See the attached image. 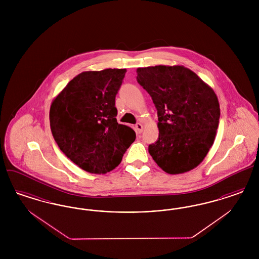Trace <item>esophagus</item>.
I'll use <instances>...</instances> for the list:
<instances>
[{"label":"esophagus","mask_w":259,"mask_h":259,"mask_svg":"<svg viewBox=\"0 0 259 259\" xmlns=\"http://www.w3.org/2000/svg\"><path fill=\"white\" fill-rule=\"evenodd\" d=\"M136 131H137V133L138 134H141L142 132H143V129H144V126L142 125L141 123H137L136 124Z\"/></svg>","instance_id":"34e87169"}]
</instances>
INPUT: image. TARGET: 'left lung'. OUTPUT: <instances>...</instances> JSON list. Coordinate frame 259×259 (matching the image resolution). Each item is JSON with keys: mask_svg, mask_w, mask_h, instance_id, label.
Here are the masks:
<instances>
[{"mask_svg": "<svg viewBox=\"0 0 259 259\" xmlns=\"http://www.w3.org/2000/svg\"><path fill=\"white\" fill-rule=\"evenodd\" d=\"M137 81L153 101L159 136L148 152L168 174L188 172L212 146L221 109L214 91L184 66L137 69Z\"/></svg>", "mask_w": 259, "mask_h": 259, "instance_id": "1", "label": "left lung"}]
</instances>
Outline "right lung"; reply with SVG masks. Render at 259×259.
<instances>
[{
    "instance_id": "add662e5",
    "label": "right lung",
    "mask_w": 259,
    "mask_h": 259,
    "mask_svg": "<svg viewBox=\"0 0 259 259\" xmlns=\"http://www.w3.org/2000/svg\"><path fill=\"white\" fill-rule=\"evenodd\" d=\"M126 69L77 74L53 100L50 129L62 152L79 168L106 174L122 160L135 131L116 120L115 96Z\"/></svg>"
}]
</instances>
